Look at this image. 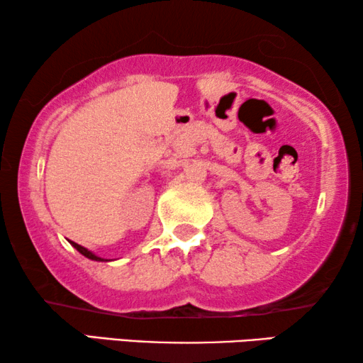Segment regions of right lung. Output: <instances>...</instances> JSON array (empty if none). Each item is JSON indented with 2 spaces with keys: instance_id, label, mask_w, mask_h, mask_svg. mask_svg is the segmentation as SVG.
<instances>
[{
  "instance_id": "add662e5",
  "label": "right lung",
  "mask_w": 363,
  "mask_h": 363,
  "mask_svg": "<svg viewBox=\"0 0 363 363\" xmlns=\"http://www.w3.org/2000/svg\"><path fill=\"white\" fill-rule=\"evenodd\" d=\"M71 245L76 247V250L81 252L82 256H86V257H89V259H92V261H106V259H102V257H99V256H96L94 255V252H91L89 250H86V247L84 246H81V245H77V242H74V241H71Z\"/></svg>"
}]
</instances>
